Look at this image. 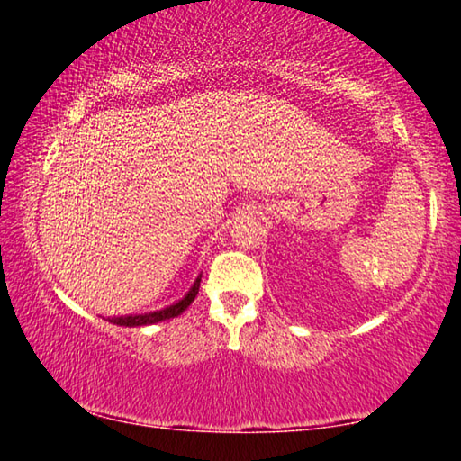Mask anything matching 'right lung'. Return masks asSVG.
<instances>
[{"mask_svg":"<svg viewBox=\"0 0 461 461\" xmlns=\"http://www.w3.org/2000/svg\"><path fill=\"white\" fill-rule=\"evenodd\" d=\"M199 285H201V275L194 278V283L189 288V293H186L181 301L173 303V305H170V307H165V309H160V311H152V313H142V315L112 317V319H107V321L113 323V325H123V327H142V325L160 323V321H167V319L178 317L194 301V296H197V293H199Z\"/></svg>","mask_w":461,"mask_h":461,"instance_id":"obj_1","label":"right lung"}]
</instances>
